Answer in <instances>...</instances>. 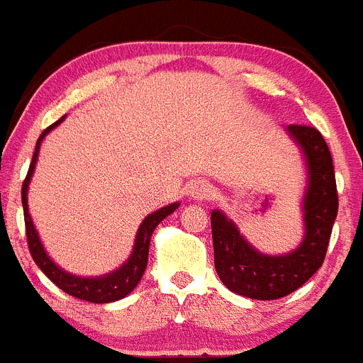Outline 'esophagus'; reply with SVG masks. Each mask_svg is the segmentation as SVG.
<instances>
[{"label":"esophagus","mask_w":363,"mask_h":363,"mask_svg":"<svg viewBox=\"0 0 363 363\" xmlns=\"http://www.w3.org/2000/svg\"><path fill=\"white\" fill-rule=\"evenodd\" d=\"M190 196L196 201H208L211 196H213V189L208 182L197 180L190 185Z\"/></svg>","instance_id":"34e87169"}]
</instances>
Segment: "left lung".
<instances>
[{"label":"left lung","instance_id":"1","mask_svg":"<svg viewBox=\"0 0 363 363\" xmlns=\"http://www.w3.org/2000/svg\"><path fill=\"white\" fill-rule=\"evenodd\" d=\"M286 130L302 148L307 166L302 243L288 254L268 256L254 249L225 213L211 211L215 270L225 288L247 298L277 300L303 286L325 261L337 217L335 173L325 139L305 125H289Z\"/></svg>","mask_w":363,"mask_h":363}]
</instances>
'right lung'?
Listing matches in <instances>:
<instances>
[{
  "label": "right lung",
  "instance_id": "1",
  "mask_svg": "<svg viewBox=\"0 0 363 363\" xmlns=\"http://www.w3.org/2000/svg\"><path fill=\"white\" fill-rule=\"evenodd\" d=\"M65 120V116H61L56 123H52L51 127L45 128L42 132V135L38 138L37 146H35L33 159H31L30 169H28L26 178H24L23 190H21V196H23V210H24V224H26V238H28V247H30V252L33 256L35 263L38 264L42 272L58 286L60 289H63L67 295L75 296L79 300H86V302L91 303H109L116 302V300L125 298L135 286L141 281L143 274L146 270V264H148V250H150V240H152L153 231H155L157 225L167 217V215L173 213L180 203H173L169 206H164L160 210L153 211L148 217L143 220V224L139 225L138 235H135L134 249H132L130 257L121 264L118 270L111 272V274L102 275V277H79V275H72L68 272H65L63 268H60L55 261L49 257V254L45 252L44 245H42L40 238H38V233L35 229L33 220H31V215L28 211V185H30L31 177H33L35 164L38 159V150H40V143L56 125H60Z\"/></svg>",
  "mask_w": 363,
  "mask_h": 363
}]
</instances>
